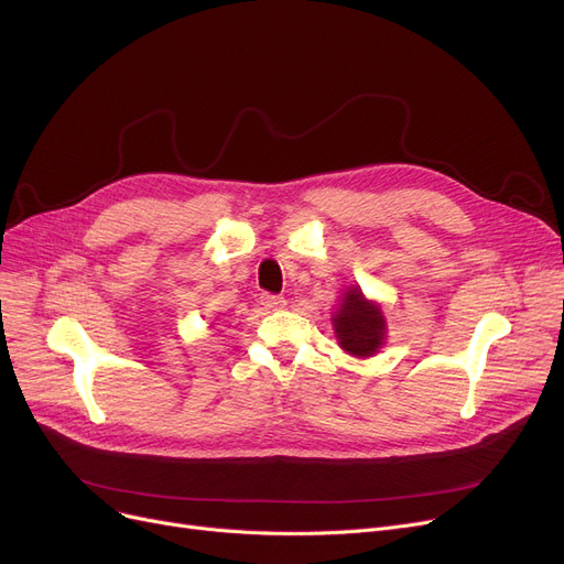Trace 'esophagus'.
<instances>
[{
  "label": "esophagus",
  "mask_w": 564,
  "mask_h": 564,
  "mask_svg": "<svg viewBox=\"0 0 564 564\" xmlns=\"http://www.w3.org/2000/svg\"><path fill=\"white\" fill-rule=\"evenodd\" d=\"M260 304L267 311H281V308H285L288 302H285V297H279V294H262Z\"/></svg>",
  "instance_id": "34e87169"
}]
</instances>
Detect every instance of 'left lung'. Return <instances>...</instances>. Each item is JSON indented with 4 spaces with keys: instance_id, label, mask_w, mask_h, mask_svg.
<instances>
[{
    "instance_id": "8db88e82",
    "label": "left lung",
    "mask_w": 564,
    "mask_h": 564,
    "mask_svg": "<svg viewBox=\"0 0 564 564\" xmlns=\"http://www.w3.org/2000/svg\"><path fill=\"white\" fill-rule=\"evenodd\" d=\"M334 334L343 351L357 359H368L387 343V317H383L381 304L368 300L359 285H349L336 313L332 315Z\"/></svg>"
}]
</instances>
